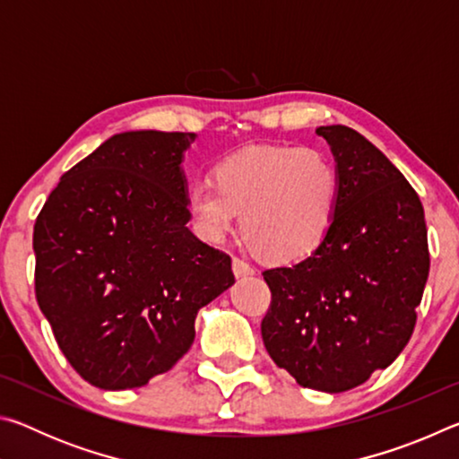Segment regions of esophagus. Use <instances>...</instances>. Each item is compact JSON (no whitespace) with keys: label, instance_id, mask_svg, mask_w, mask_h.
I'll return each mask as SVG.
<instances>
[{"label":"esophagus","instance_id":"34e87169","mask_svg":"<svg viewBox=\"0 0 459 459\" xmlns=\"http://www.w3.org/2000/svg\"><path fill=\"white\" fill-rule=\"evenodd\" d=\"M232 273L237 277H247V275H253L255 269L243 259H232Z\"/></svg>","mask_w":459,"mask_h":459}]
</instances>
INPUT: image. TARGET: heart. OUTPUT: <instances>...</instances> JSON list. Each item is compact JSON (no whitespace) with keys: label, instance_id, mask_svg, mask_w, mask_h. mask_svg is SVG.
Returning <instances> with one entry per match:
<instances>
[{"label":"heart","instance_id":"heart-1","mask_svg":"<svg viewBox=\"0 0 459 459\" xmlns=\"http://www.w3.org/2000/svg\"><path fill=\"white\" fill-rule=\"evenodd\" d=\"M338 192V169L320 150L257 145L219 161L212 184L186 194V208L204 240L219 243L240 214V235L259 257L295 263L324 245Z\"/></svg>","mask_w":459,"mask_h":459}]
</instances>
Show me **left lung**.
Listing matches in <instances>:
<instances>
[{
	"mask_svg": "<svg viewBox=\"0 0 459 459\" xmlns=\"http://www.w3.org/2000/svg\"><path fill=\"white\" fill-rule=\"evenodd\" d=\"M316 134L336 161V214L314 255L263 271L271 306L261 336L298 385L344 393L407 346L429 275V248L421 200L386 155L346 126Z\"/></svg>",
	"mask_w": 459,
	"mask_h": 459,
	"instance_id": "8db88e82",
	"label": "left lung"
}]
</instances>
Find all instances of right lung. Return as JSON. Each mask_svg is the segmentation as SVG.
<instances>
[{
    "label": "right lung",
    "instance_id": "obj_1",
    "mask_svg": "<svg viewBox=\"0 0 459 459\" xmlns=\"http://www.w3.org/2000/svg\"><path fill=\"white\" fill-rule=\"evenodd\" d=\"M194 134L126 131L60 178L34 224L36 299L71 367L105 391L150 383L190 351L194 320L235 283L186 227Z\"/></svg>",
    "mask_w": 459,
    "mask_h": 459
}]
</instances>
